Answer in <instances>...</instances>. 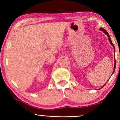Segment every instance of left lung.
<instances>
[{
    "label": "left lung",
    "instance_id": "8db88e82",
    "mask_svg": "<svg viewBox=\"0 0 120 120\" xmlns=\"http://www.w3.org/2000/svg\"><path fill=\"white\" fill-rule=\"evenodd\" d=\"M99 30H101V31H103V32L105 34H106V35L108 36V37L109 38V42H110V44H111V45L112 46V47H113V48H114V53H115V47H114V44H113V43L112 42V41H111V39H110V35H109V34H108V33L106 32V30H105V29H104V28H99ZM115 67H116V60H115V54H114V70H113V71H112V74H111V75H112V74H113V73H114V71H115ZM106 82L105 83V85L106 84ZM105 85H103V86L101 87V88L102 87H104V86H105ZM101 88H100V89H101Z\"/></svg>",
    "mask_w": 120,
    "mask_h": 120
}]
</instances>
